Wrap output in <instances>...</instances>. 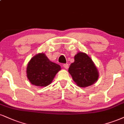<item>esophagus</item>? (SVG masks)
<instances>
[{
	"instance_id": "1",
	"label": "esophagus",
	"mask_w": 124,
	"mask_h": 124,
	"mask_svg": "<svg viewBox=\"0 0 124 124\" xmlns=\"http://www.w3.org/2000/svg\"><path fill=\"white\" fill-rule=\"evenodd\" d=\"M63 67L65 68V69H68L69 68V65L68 64H64Z\"/></svg>"
}]
</instances>
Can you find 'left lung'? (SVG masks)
Wrapping results in <instances>:
<instances>
[{
	"mask_svg": "<svg viewBox=\"0 0 124 124\" xmlns=\"http://www.w3.org/2000/svg\"><path fill=\"white\" fill-rule=\"evenodd\" d=\"M73 80L77 85L85 88L98 81L99 74L92 59L86 54L78 52L74 56V62L68 70Z\"/></svg>",
	"mask_w": 124,
	"mask_h": 124,
	"instance_id": "1",
	"label": "left lung"
}]
</instances>
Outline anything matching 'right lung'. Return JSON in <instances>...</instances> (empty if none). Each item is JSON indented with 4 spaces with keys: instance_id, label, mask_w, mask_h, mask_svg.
Wrapping results in <instances>:
<instances>
[{
    "instance_id": "1",
    "label": "right lung",
    "mask_w": 124,
    "mask_h": 124,
    "mask_svg": "<svg viewBox=\"0 0 124 124\" xmlns=\"http://www.w3.org/2000/svg\"><path fill=\"white\" fill-rule=\"evenodd\" d=\"M61 66L48 59L44 53H39L31 58L26 68V76L31 83L45 87L52 83Z\"/></svg>"
}]
</instances>
